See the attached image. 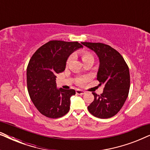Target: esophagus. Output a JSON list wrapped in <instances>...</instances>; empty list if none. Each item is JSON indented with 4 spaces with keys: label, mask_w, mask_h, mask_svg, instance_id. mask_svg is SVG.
Segmentation results:
<instances>
[{
    "label": "esophagus",
    "mask_w": 150,
    "mask_h": 150,
    "mask_svg": "<svg viewBox=\"0 0 150 150\" xmlns=\"http://www.w3.org/2000/svg\"><path fill=\"white\" fill-rule=\"evenodd\" d=\"M76 94H79V95H83L84 93H85V91H84L83 90L81 89H77L76 91Z\"/></svg>",
    "instance_id": "esophagus-1"
}]
</instances>
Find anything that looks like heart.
I'll return each instance as SVG.
<instances>
[{"instance_id":"obj_1","label":"heart","mask_w":150,"mask_h":150,"mask_svg":"<svg viewBox=\"0 0 150 150\" xmlns=\"http://www.w3.org/2000/svg\"><path fill=\"white\" fill-rule=\"evenodd\" d=\"M81 56L82 59H83V62L89 60V59H93V55H92L90 52H87V51H83V52H81ZM72 59H73V55H70V56L67 58V61H66L67 65H68L69 63H70L71 60H72ZM88 79H89V78H88L87 76L79 77V79H77V80H76V83L78 84V85H83V84L85 83Z\"/></svg>"}]
</instances>
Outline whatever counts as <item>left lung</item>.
Instances as JSON below:
<instances>
[{
	"label": "left lung",
	"instance_id": "8db88e82",
	"mask_svg": "<svg viewBox=\"0 0 150 150\" xmlns=\"http://www.w3.org/2000/svg\"><path fill=\"white\" fill-rule=\"evenodd\" d=\"M93 50L100 59L97 79L104 84L103 93L94 96L87 108L93 116L100 119L112 117L120 111L128 98L130 85V72L124 59L112 47L102 43L81 42Z\"/></svg>",
	"mask_w": 150,
	"mask_h": 150
}]
</instances>
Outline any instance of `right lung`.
Returning a JSON list of instances; mask_svg holds the SVG:
<instances>
[{
  "label": "right lung",
  "mask_w": 150,
  "mask_h": 150,
  "mask_svg": "<svg viewBox=\"0 0 150 150\" xmlns=\"http://www.w3.org/2000/svg\"><path fill=\"white\" fill-rule=\"evenodd\" d=\"M83 46L78 42L52 40L33 54L26 69L28 94L40 113L56 119L68 112L74 89H57V74L65 70L66 61L74 51Z\"/></svg>",
  "instance_id": "right-lung-1"
}]
</instances>
